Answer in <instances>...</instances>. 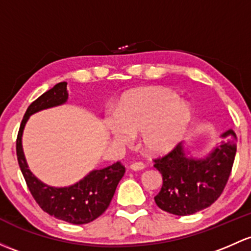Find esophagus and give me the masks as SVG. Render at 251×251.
Wrapping results in <instances>:
<instances>
[{"mask_svg": "<svg viewBox=\"0 0 251 251\" xmlns=\"http://www.w3.org/2000/svg\"><path fill=\"white\" fill-rule=\"evenodd\" d=\"M144 167H146V165H144L143 162H141V161H137V162H133L132 165L130 166V168L132 171H142V170H144Z\"/></svg>", "mask_w": 251, "mask_h": 251, "instance_id": "1", "label": "esophagus"}]
</instances>
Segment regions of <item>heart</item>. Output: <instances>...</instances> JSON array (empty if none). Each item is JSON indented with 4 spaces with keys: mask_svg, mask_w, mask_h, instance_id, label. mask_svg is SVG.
I'll return each instance as SVG.
<instances>
[{
    "mask_svg": "<svg viewBox=\"0 0 251 251\" xmlns=\"http://www.w3.org/2000/svg\"><path fill=\"white\" fill-rule=\"evenodd\" d=\"M192 118L191 107L167 88H146L123 97L117 114L105 118V126L119 143H130L141 134L143 147L163 152L178 143Z\"/></svg>",
    "mask_w": 251,
    "mask_h": 251,
    "instance_id": "1",
    "label": "heart"
}]
</instances>
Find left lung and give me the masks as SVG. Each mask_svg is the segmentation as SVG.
I'll use <instances>...</instances> for the list:
<instances>
[{"label": "left lung", "mask_w": 251, "mask_h": 251, "mask_svg": "<svg viewBox=\"0 0 251 251\" xmlns=\"http://www.w3.org/2000/svg\"><path fill=\"white\" fill-rule=\"evenodd\" d=\"M221 137L220 146L204 159L186 156L181 143L168 154L154 159V167L162 174V188L154 197L160 209L174 215H191L220 197L237 151L233 131H226Z\"/></svg>", "instance_id": "obj_1"}]
</instances>
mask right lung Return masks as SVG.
Masks as SVG:
<instances>
[{
	"instance_id": "1",
	"label": "right lung",
	"mask_w": 251,
	"mask_h": 251,
	"mask_svg": "<svg viewBox=\"0 0 251 251\" xmlns=\"http://www.w3.org/2000/svg\"><path fill=\"white\" fill-rule=\"evenodd\" d=\"M67 99V83L62 81L28 105L18 132L17 157L26 185L39 207L60 220L83 225L91 223L105 212L114 196L119 181L125 173V167L118 161L102 170L91 171L75 185L68 188H52L38 180L28 170L21 146V136L30 115L42 109L63 104Z\"/></svg>"
}]
</instances>
